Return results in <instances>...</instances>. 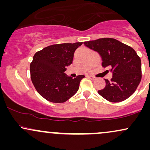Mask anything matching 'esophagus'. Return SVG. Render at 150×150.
Wrapping results in <instances>:
<instances>
[{
  "instance_id": "esophagus-1",
  "label": "esophagus",
  "mask_w": 150,
  "mask_h": 150,
  "mask_svg": "<svg viewBox=\"0 0 150 150\" xmlns=\"http://www.w3.org/2000/svg\"><path fill=\"white\" fill-rule=\"evenodd\" d=\"M87 77H89V78L91 79V80H94V77L92 76V75H87Z\"/></svg>"
}]
</instances>
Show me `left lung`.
I'll use <instances>...</instances> for the list:
<instances>
[{
	"label": "left lung",
	"instance_id": "left-lung-1",
	"mask_svg": "<svg viewBox=\"0 0 150 150\" xmlns=\"http://www.w3.org/2000/svg\"><path fill=\"white\" fill-rule=\"evenodd\" d=\"M102 58V66H109L113 73L111 81L98 93L110 102H120L135 92L142 78L141 60L132 47L113 38H101L84 42Z\"/></svg>",
	"mask_w": 150,
	"mask_h": 150
}]
</instances>
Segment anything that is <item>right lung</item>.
Wrapping results in <instances>:
<instances>
[{
	"mask_svg": "<svg viewBox=\"0 0 150 150\" xmlns=\"http://www.w3.org/2000/svg\"><path fill=\"white\" fill-rule=\"evenodd\" d=\"M82 42L53 44L34 54L30 76L37 92L47 101L63 103L77 92L84 75L68 77L66 67L73 63L74 53Z\"/></svg>",
	"mask_w": 150,
	"mask_h": 150,
	"instance_id": "right-lung-1",
	"label": "right lung"
}]
</instances>
